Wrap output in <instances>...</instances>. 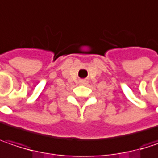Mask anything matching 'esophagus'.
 <instances>
[{"mask_svg": "<svg viewBox=\"0 0 158 158\" xmlns=\"http://www.w3.org/2000/svg\"><path fill=\"white\" fill-rule=\"evenodd\" d=\"M79 82H80V84H83L84 85V84H87L88 83V80L87 79H80Z\"/></svg>", "mask_w": 158, "mask_h": 158, "instance_id": "1", "label": "esophagus"}]
</instances>
